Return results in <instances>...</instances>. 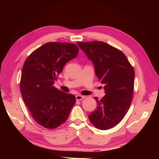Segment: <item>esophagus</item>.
Segmentation results:
<instances>
[{
    "instance_id": "34e87169",
    "label": "esophagus",
    "mask_w": 159,
    "mask_h": 159,
    "mask_svg": "<svg viewBox=\"0 0 159 159\" xmlns=\"http://www.w3.org/2000/svg\"><path fill=\"white\" fill-rule=\"evenodd\" d=\"M85 98V97L84 96H83V95H77L76 96H75V99H76V100H78V101H80V100H82L83 99H84Z\"/></svg>"
}]
</instances>
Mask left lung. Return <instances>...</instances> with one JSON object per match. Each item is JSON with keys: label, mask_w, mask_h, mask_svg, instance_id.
Returning a JSON list of instances; mask_svg holds the SVG:
<instances>
[{"label": "left lung", "mask_w": 159, "mask_h": 159, "mask_svg": "<svg viewBox=\"0 0 159 159\" xmlns=\"http://www.w3.org/2000/svg\"><path fill=\"white\" fill-rule=\"evenodd\" d=\"M94 65L97 78L104 84L105 96L95 97L97 107L89 116L93 125L107 130L117 125L127 113L134 88V71L127 57L103 42L77 43Z\"/></svg>", "instance_id": "left-lung-1"}]
</instances>
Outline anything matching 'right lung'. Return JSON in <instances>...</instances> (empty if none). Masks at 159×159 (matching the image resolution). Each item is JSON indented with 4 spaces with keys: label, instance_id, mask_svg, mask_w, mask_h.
<instances>
[{
    "label": "right lung",
    "instance_id": "add662e5",
    "mask_svg": "<svg viewBox=\"0 0 159 159\" xmlns=\"http://www.w3.org/2000/svg\"><path fill=\"white\" fill-rule=\"evenodd\" d=\"M71 43L49 42L27 57L22 70L20 91L33 119L47 129L64 123L75 102L74 95L56 88L54 84L64 65L78 54Z\"/></svg>",
    "mask_w": 159,
    "mask_h": 159
}]
</instances>
